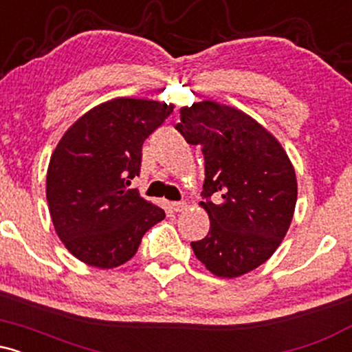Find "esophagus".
Segmentation results:
<instances>
[{"label": "esophagus", "mask_w": 352, "mask_h": 352, "mask_svg": "<svg viewBox=\"0 0 352 352\" xmlns=\"http://www.w3.org/2000/svg\"><path fill=\"white\" fill-rule=\"evenodd\" d=\"M172 208H173V212L180 213V212H185V210L188 208V205L185 204V201H173Z\"/></svg>", "instance_id": "esophagus-1"}]
</instances>
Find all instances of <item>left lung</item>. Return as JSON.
Listing matches in <instances>:
<instances>
[{
  "instance_id": "left-lung-1",
  "label": "left lung",
  "mask_w": 352,
  "mask_h": 352,
  "mask_svg": "<svg viewBox=\"0 0 352 352\" xmlns=\"http://www.w3.org/2000/svg\"><path fill=\"white\" fill-rule=\"evenodd\" d=\"M177 131L201 145L205 182L200 201L210 232L192 241L195 256L218 278H236L263 265L285 238L298 184L288 153L260 122L213 100L180 109ZM217 192L218 204L209 201Z\"/></svg>"
}]
</instances>
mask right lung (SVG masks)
I'll use <instances>...</instances> for the list:
<instances>
[{
	"mask_svg": "<svg viewBox=\"0 0 352 352\" xmlns=\"http://www.w3.org/2000/svg\"><path fill=\"white\" fill-rule=\"evenodd\" d=\"M172 111V104L157 100L111 99L60 137L47 167L46 199L56 233L78 260L117 268L165 218L127 185L140 172L144 140Z\"/></svg>",
	"mask_w": 352,
	"mask_h": 352,
	"instance_id": "right-lung-1",
	"label": "right lung"
}]
</instances>
